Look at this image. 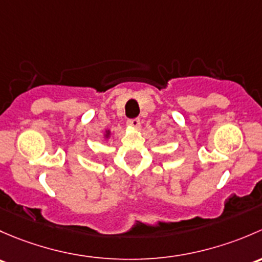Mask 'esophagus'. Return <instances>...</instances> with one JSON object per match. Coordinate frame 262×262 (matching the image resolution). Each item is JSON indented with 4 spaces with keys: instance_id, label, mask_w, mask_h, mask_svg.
Returning a JSON list of instances; mask_svg holds the SVG:
<instances>
[{
    "instance_id": "34e87169",
    "label": "esophagus",
    "mask_w": 262,
    "mask_h": 262,
    "mask_svg": "<svg viewBox=\"0 0 262 262\" xmlns=\"http://www.w3.org/2000/svg\"><path fill=\"white\" fill-rule=\"evenodd\" d=\"M126 123H127L128 127H132V128H139L140 125H141L139 118H131V120H127V122Z\"/></svg>"
}]
</instances>
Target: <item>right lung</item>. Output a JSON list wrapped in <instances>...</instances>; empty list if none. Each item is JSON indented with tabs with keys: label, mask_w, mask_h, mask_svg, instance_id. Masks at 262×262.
<instances>
[{
	"label": "right lung",
	"mask_w": 262,
	"mask_h": 262,
	"mask_svg": "<svg viewBox=\"0 0 262 262\" xmlns=\"http://www.w3.org/2000/svg\"><path fill=\"white\" fill-rule=\"evenodd\" d=\"M110 136H111V131L107 130V131H106V134H104V137H106V139H108Z\"/></svg>",
	"instance_id": "obj_1"
}]
</instances>
